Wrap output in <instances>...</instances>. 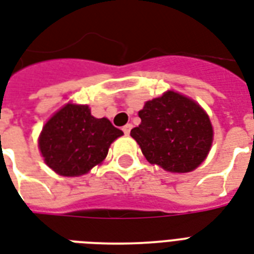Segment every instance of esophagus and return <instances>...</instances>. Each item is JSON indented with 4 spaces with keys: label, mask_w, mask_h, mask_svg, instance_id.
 <instances>
[{
    "label": "esophagus",
    "mask_w": 254,
    "mask_h": 254,
    "mask_svg": "<svg viewBox=\"0 0 254 254\" xmlns=\"http://www.w3.org/2000/svg\"><path fill=\"white\" fill-rule=\"evenodd\" d=\"M131 127H133V125H131V124H127V125L123 127L124 133H125V134H129V133H130V130H131Z\"/></svg>",
    "instance_id": "esophagus-1"
}]
</instances>
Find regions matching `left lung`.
<instances>
[{"label": "left lung", "instance_id": "left-lung-1", "mask_svg": "<svg viewBox=\"0 0 254 254\" xmlns=\"http://www.w3.org/2000/svg\"><path fill=\"white\" fill-rule=\"evenodd\" d=\"M138 116L141 124L131 129L130 135L150 164L187 173L206 158L213 140L212 124L193 100L166 92L146 102Z\"/></svg>", "mask_w": 254, "mask_h": 254}]
</instances>
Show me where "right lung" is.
Returning a JSON list of instances; mask_svg holds the SVG:
<instances>
[{"label":"right lung","instance_id":"1","mask_svg":"<svg viewBox=\"0 0 254 254\" xmlns=\"http://www.w3.org/2000/svg\"><path fill=\"white\" fill-rule=\"evenodd\" d=\"M123 134L108 119L93 117L86 105L67 104L45 124L38 145L49 168L75 177L104 161L110 144Z\"/></svg>","mask_w":254,"mask_h":254}]
</instances>
